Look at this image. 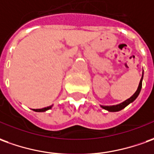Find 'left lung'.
<instances>
[{"instance_id":"left-lung-1","label":"left lung","mask_w":154,"mask_h":154,"mask_svg":"<svg viewBox=\"0 0 154 154\" xmlns=\"http://www.w3.org/2000/svg\"><path fill=\"white\" fill-rule=\"evenodd\" d=\"M143 72L142 78H141V80H140L137 90L136 91L135 93H134L129 99L124 100L123 102H122V103L117 104V105H113V106H102V105H100V107L103 108L104 110H106V111H110V112H116V111H121V110L124 109L126 106H128L129 104H131L132 102H133V101L137 98V96L139 95L140 91H141V89H142V85H143Z\"/></svg>"}]
</instances>
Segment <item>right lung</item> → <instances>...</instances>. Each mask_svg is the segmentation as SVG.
Segmentation results:
<instances>
[{
  "label": "right lung",
  "instance_id": "obj_1",
  "mask_svg": "<svg viewBox=\"0 0 154 154\" xmlns=\"http://www.w3.org/2000/svg\"><path fill=\"white\" fill-rule=\"evenodd\" d=\"M53 107V105L52 106H48V107H44L42 108V109H32L34 111H37V112H43V111H46L48 110H50L51 108Z\"/></svg>",
  "mask_w": 154,
  "mask_h": 154
}]
</instances>
